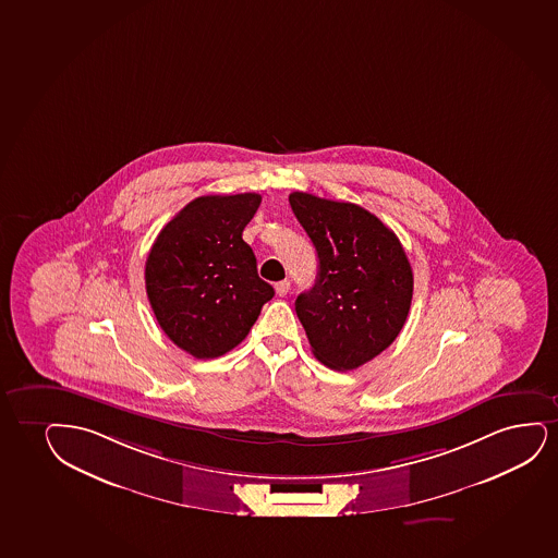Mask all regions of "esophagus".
Returning a JSON list of instances; mask_svg holds the SVG:
<instances>
[{
    "mask_svg": "<svg viewBox=\"0 0 558 558\" xmlns=\"http://www.w3.org/2000/svg\"><path fill=\"white\" fill-rule=\"evenodd\" d=\"M290 290V281H279L276 284L277 296H287Z\"/></svg>",
    "mask_w": 558,
    "mask_h": 558,
    "instance_id": "1",
    "label": "esophagus"
}]
</instances>
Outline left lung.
Masks as SVG:
<instances>
[{
	"instance_id": "left-lung-1",
	"label": "left lung",
	"mask_w": 558,
	"mask_h": 558,
	"mask_svg": "<svg viewBox=\"0 0 558 558\" xmlns=\"http://www.w3.org/2000/svg\"><path fill=\"white\" fill-rule=\"evenodd\" d=\"M289 202L317 251V282L296 298L311 351L338 372L356 369L405 325L413 298L410 260L396 233L360 205L307 192H292Z\"/></svg>"
}]
</instances>
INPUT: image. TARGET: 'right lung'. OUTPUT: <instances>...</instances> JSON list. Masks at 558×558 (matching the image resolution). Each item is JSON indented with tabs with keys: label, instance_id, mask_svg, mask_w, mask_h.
<instances>
[{
	"label": "right lung",
	"instance_id": "1",
	"mask_svg": "<svg viewBox=\"0 0 558 558\" xmlns=\"http://www.w3.org/2000/svg\"><path fill=\"white\" fill-rule=\"evenodd\" d=\"M260 202L254 192L192 199L150 247L148 302L166 336L194 359L240 345L276 294L241 238Z\"/></svg>",
	"mask_w": 558,
	"mask_h": 558
}]
</instances>
